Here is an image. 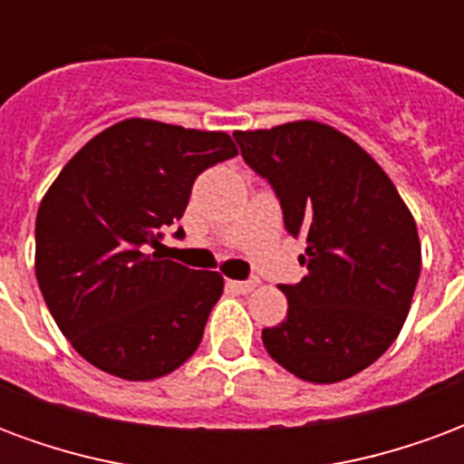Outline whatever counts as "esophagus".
<instances>
[{
	"instance_id": "esophagus-1",
	"label": "esophagus",
	"mask_w": 464,
	"mask_h": 464,
	"mask_svg": "<svg viewBox=\"0 0 464 464\" xmlns=\"http://www.w3.org/2000/svg\"><path fill=\"white\" fill-rule=\"evenodd\" d=\"M229 287L242 292V295H249V292L257 287V279H232V282H229Z\"/></svg>"
}]
</instances>
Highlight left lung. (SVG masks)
Returning <instances> with one entry per match:
<instances>
[{
    "mask_svg": "<svg viewBox=\"0 0 464 464\" xmlns=\"http://www.w3.org/2000/svg\"><path fill=\"white\" fill-rule=\"evenodd\" d=\"M239 152L267 179L285 229L304 239L307 275L279 285L287 317L262 330L285 370L340 382L395 343L420 277L415 219L382 167L320 121L235 132Z\"/></svg>",
    "mask_w": 464,
    "mask_h": 464,
    "instance_id": "8db88e82",
    "label": "left lung"
}]
</instances>
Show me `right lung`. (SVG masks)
Masks as SVG:
<instances>
[{"label":"right lung","instance_id":"right-lung-1","mask_svg":"<svg viewBox=\"0 0 464 464\" xmlns=\"http://www.w3.org/2000/svg\"><path fill=\"white\" fill-rule=\"evenodd\" d=\"M235 154L225 132L124 120L59 172L39 205L34 269L57 327L87 362L154 380L202 343L222 277L164 259L160 242L197 177Z\"/></svg>","mask_w":464,"mask_h":464}]
</instances>
